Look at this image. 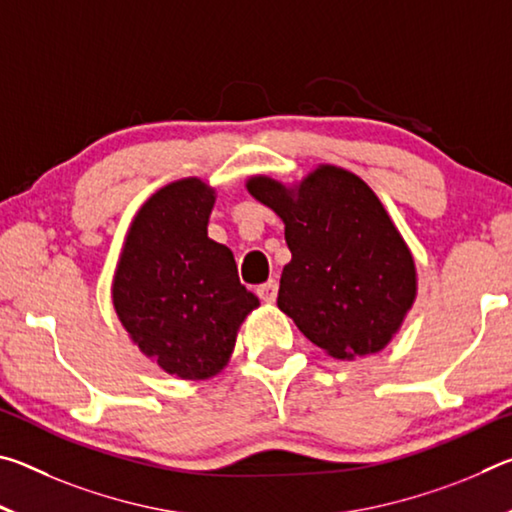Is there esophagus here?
Listing matches in <instances>:
<instances>
[{"instance_id":"34e87169","label":"esophagus","mask_w":512,"mask_h":512,"mask_svg":"<svg viewBox=\"0 0 512 512\" xmlns=\"http://www.w3.org/2000/svg\"><path fill=\"white\" fill-rule=\"evenodd\" d=\"M257 296L262 298L264 302H275V298H277V282L275 280H268L264 284H259Z\"/></svg>"}]
</instances>
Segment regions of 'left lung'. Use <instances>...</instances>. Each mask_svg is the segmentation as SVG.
Segmentation results:
<instances>
[{
    "label": "left lung",
    "instance_id": "1",
    "mask_svg": "<svg viewBox=\"0 0 512 512\" xmlns=\"http://www.w3.org/2000/svg\"><path fill=\"white\" fill-rule=\"evenodd\" d=\"M246 189L284 223L291 262L280 311L334 359L384 350L418 298V268L379 196L336 164H318L291 185L250 176Z\"/></svg>",
    "mask_w": 512,
    "mask_h": 512
}]
</instances>
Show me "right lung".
<instances>
[{"label":"right lung","instance_id":"right-lung-1","mask_svg":"<svg viewBox=\"0 0 512 512\" xmlns=\"http://www.w3.org/2000/svg\"><path fill=\"white\" fill-rule=\"evenodd\" d=\"M214 201L216 189L196 176L160 187L135 212L112 275V307L128 339L178 379L219 375L259 307L232 250L207 237Z\"/></svg>","mask_w":512,"mask_h":512}]
</instances>
